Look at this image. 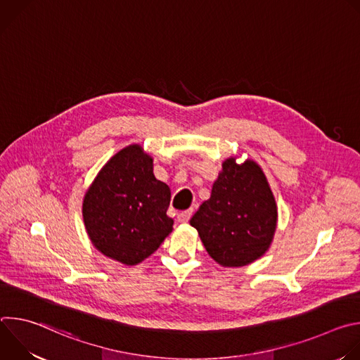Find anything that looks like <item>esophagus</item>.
I'll return each instance as SVG.
<instances>
[{
	"label": "esophagus",
	"mask_w": 360,
	"mask_h": 360,
	"mask_svg": "<svg viewBox=\"0 0 360 360\" xmlns=\"http://www.w3.org/2000/svg\"><path fill=\"white\" fill-rule=\"evenodd\" d=\"M192 210H188V211H184V212H181V214H178V221L181 222V224H185V222H188L189 219H191V217H192Z\"/></svg>",
	"instance_id": "34e87169"
}]
</instances>
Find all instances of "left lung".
Segmentation results:
<instances>
[{
  "label": "left lung",
  "instance_id": "8db88e82",
  "mask_svg": "<svg viewBox=\"0 0 360 360\" xmlns=\"http://www.w3.org/2000/svg\"><path fill=\"white\" fill-rule=\"evenodd\" d=\"M278 207L262 168L252 160L231 157L214 182L211 198L191 219L211 258L225 268L259 259L269 249Z\"/></svg>",
  "mask_w": 360,
  "mask_h": 360
}]
</instances>
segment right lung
<instances>
[{
	"label": "right lung",
	"mask_w": 360,
	"mask_h": 360,
	"mask_svg": "<svg viewBox=\"0 0 360 360\" xmlns=\"http://www.w3.org/2000/svg\"><path fill=\"white\" fill-rule=\"evenodd\" d=\"M171 189L153 175V160L138 143L102 167L88 188L82 217L92 245L124 265H138L172 232Z\"/></svg>",
	"instance_id": "1"
}]
</instances>
